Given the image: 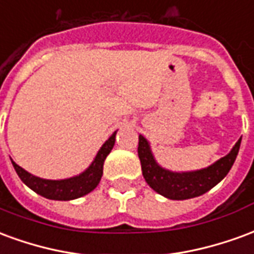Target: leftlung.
Instances as JSON below:
<instances>
[{"label":"left lung","mask_w":254,"mask_h":254,"mask_svg":"<svg viewBox=\"0 0 254 254\" xmlns=\"http://www.w3.org/2000/svg\"><path fill=\"white\" fill-rule=\"evenodd\" d=\"M241 140L235 143L229 154L208 167L193 171H171L156 162L151 144L143 134H138V158L145 182L156 193L170 200H188L201 196L229 174L241 147Z\"/></svg>","instance_id":"8db88e82"}]
</instances>
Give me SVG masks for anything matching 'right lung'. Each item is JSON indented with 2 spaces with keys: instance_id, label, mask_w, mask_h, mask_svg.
<instances>
[{
  "instance_id": "right-lung-1",
  "label": "right lung",
  "mask_w": 254,
  "mask_h": 254,
  "mask_svg": "<svg viewBox=\"0 0 254 254\" xmlns=\"http://www.w3.org/2000/svg\"><path fill=\"white\" fill-rule=\"evenodd\" d=\"M116 134L117 130L106 140L92 160V163L83 173L69 177V178H64V180H45L41 177H36L24 170L23 167H20L19 165H16L12 159L10 160L20 180L35 193L46 197L49 200L69 201V200H74V198L88 194L89 191H92L99 185L100 178L103 176V163L107 155L110 154V151L114 147Z\"/></svg>"
}]
</instances>
